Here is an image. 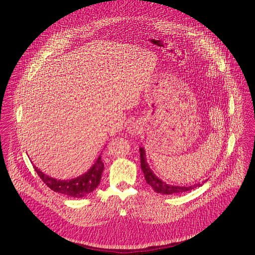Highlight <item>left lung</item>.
Listing matches in <instances>:
<instances>
[{"mask_svg":"<svg viewBox=\"0 0 255 255\" xmlns=\"http://www.w3.org/2000/svg\"><path fill=\"white\" fill-rule=\"evenodd\" d=\"M139 153H140V167L141 170L144 175V179L152 188L154 189L155 192L160 193V194H176V193H182L186 191H190L194 188H197L199 187L200 183H196L190 186H177V185H170L162 181L160 178H158L154 171L150 168L148 162H146V157H145V151L143 148H139ZM206 181H203L205 183Z\"/></svg>","mask_w":255,"mask_h":255,"instance_id":"1","label":"left lung"}]
</instances>
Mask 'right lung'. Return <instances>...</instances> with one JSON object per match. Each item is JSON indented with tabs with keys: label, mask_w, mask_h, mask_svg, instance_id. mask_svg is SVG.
I'll use <instances>...</instances> for the list:
<instances>
[{
	"label": "right lung",
	"mask_w": 255,
	"mask_h": 255,
	"mask_svg": "<svg viewBox=\"0 0 255 255\" xmlns=\"http://www.w3.org/2000/svg\"><path fill=\"white\" fill-rule=\"evenodd\" d=\"M34 167L38 176L41 178V180L51 190L71 197L82 198L97 188L101 180L104 164L101 160V156H99L95 163L91 166L88 171L83 173L82 176L70 180H57L55 178L46 176L45 173L38 169L36 166Z\"/></svg>",
	"instance_id": "right-lung-1"
}]
</instances>
